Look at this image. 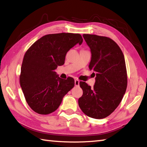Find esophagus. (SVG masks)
I'll list each match as a JSON object with an SVG mask.
<instances>
[{
  "label": "esophagus",
  "mask_w": 147,
  "mask_h": 147,
  "mask_svg": "<svg viewBox=\"0 0 147 147\" xmlns=\"http://www.w3.org/2000/svg\"><path fill=\"white\" fill-rule=\"evenodd\" d=\"M79 84H80V81L78 80H74V85H75L76 87H78L79 86Z\"/></svg>",
  "instance_id": "34e87169"
}]
</instances>
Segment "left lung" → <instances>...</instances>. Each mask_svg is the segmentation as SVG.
Instances as JSON below:
<instances>
[{"label": "left lung", "mask_w": 147, "mask_h": 147, "mask_svg": "<svg viewBox=\"0 0 147 147\" xmlns=\"http://www.w3.org/2000/svg\"><path fill=\"white\" fill-rule=\"evenodd\" d=\"M91 51L89 69L94 72L96 82L91 87L80 82L83 95L78 105L83 113L90 118L103 119L118 107L127 87L125 57L119 46L107 36L84 34Z\"/></svg>", "instance_id": "left-lung-1"}]
</instances>
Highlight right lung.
<instances>
[{
	"mask_svg": "<svg viewBox=\"0 0 147 147\" xmlns=\"http://www.w3.org/2000/svg\"><path fill=\"white\" fill-rule=\"evenodd\" d=\"M80 34L62 33L46 34L26 52L20 75V87L28 105L40 114L55 111L64 96L74 86L71 77L61 79L55 70L65 62L68 51L81 45Z\"/></svg>",
	"mask_w": 147,
	"mask_h": 147,
	"instance_id": "obj_1",
	"label": "right lung"
}]
</instances>
